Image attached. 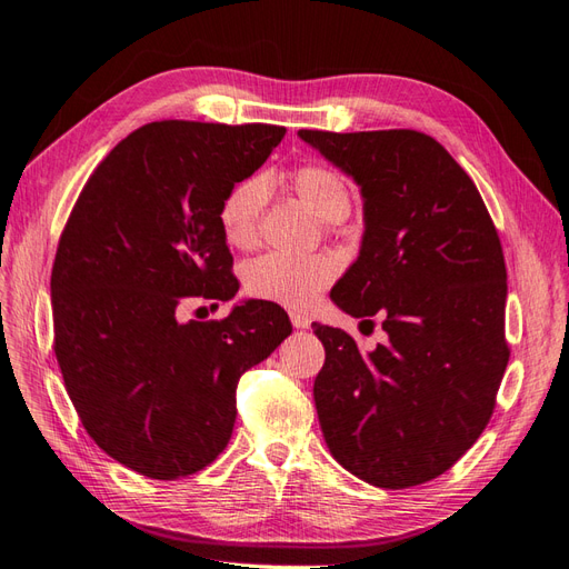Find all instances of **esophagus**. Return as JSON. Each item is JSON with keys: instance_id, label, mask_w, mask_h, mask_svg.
Masks as SVG:
<instances>
[{"instance_id": "esophagus-1", "label": "esophagus", "mask_w": 569, "mask_h": 569, "mask_svg": "<svg viewBox=\"0 0 569 569\" xmlns=\"http://www.w3.org/2000/svg\"><path fill=\"white\" fill-rule=\"evenodd\" d=\"M290 321H293L296 329H310V323H312V319L302 312H290Z\"/></svg>"}]
</instances>
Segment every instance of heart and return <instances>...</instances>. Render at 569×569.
I'll list each match as a JSON object with an SVG mask.
<instances>
[{"label":"heart","mask_w":569,"mask_h":569,"mask_svg":"<svg viewBox=\"0 0 569 569\" xmlns=\"http://www.w3.org/2000/svg\"><path fill=\"white\" fill-rule=\"evenodd\" d=\"M288 181L323 221H343L350 212L352 194L343 176L321 161H302L288 171ZM269 200L264 176H248L229 188L219 204V226L229 246L250 250L259 238V219ZM338 267L331 257H296L269 252L257 257L246 269L248 293L286 307H307L327 288Z\"/></svg>","instance_id":"1"}]
</instances>
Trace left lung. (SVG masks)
Listing matches in <instances>:
<instances>
[{"label": "left lung", "mask_w": 569, "mask_h": 569, "mask_svg": "<svg viewBox=\"0 0 569 569\" xmlns=\"http://www.w3.org/2000/svg\"><path fill=\"white\" fill-rule=\"evenodd\" d=\"M298 136L362 188L360 257L331 300L371 327L379 315L388 336L365 355L343 329L312 323L327 350L319 425L348 472L410 489L456 465L493 415L510 360L500 238L472 178L431 136Z\"/></svg>", "instance_id": "1"}]
</instances>
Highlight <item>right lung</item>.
I'll list each match as a JSON object with an SVG mask.
<instances>
[{
    "mask_svg": "<svg viewBox=\"0 0 569 569\" xmlns=\"http://www.w3.org/2000/svg\"><path fill=\"white\" fill-rule=\"evenodd\" d=\"M286 133L269 123L154 121L80 190L52 267L54 355L92 441L150 479L212 465L231 441L240 377L290 336L279 305L178 321L238 293L219 204Z\"/></svg>",
    "mask_w": 569,
    "mask_h": 569,
    "instance_id": "right-lung-1",
    "label": "right lung"
}]
</instances>
